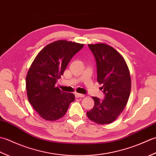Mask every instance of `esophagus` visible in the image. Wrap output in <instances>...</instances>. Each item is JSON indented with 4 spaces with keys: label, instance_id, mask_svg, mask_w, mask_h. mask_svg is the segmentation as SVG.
Here are the masks:
<instances>
[{
    "label": "esophagus",
    "instance_id": "34e87169",
    "mask_svg": "<svg viewBox=\"0 0 156 156\" xmlns=\"http://www.w3.org/2000/svg\"><path fill=\"white\" fill-rule=\"evenodd\" d=\"M75 97L76 98H83L85 97L84 94H79V93H75Z\"/></svg>",
    "mask_w": 156,
    "mask_h": 156
}]
</instances>
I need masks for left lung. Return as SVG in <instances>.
Instances as JSON below:
<instances>
[{
    "label": "left lung",
    "instance_id": "obj_1",
    "mask_svg": "<svg viewBox=\"0 0 156 156\" xmlns=\"http://www.w3.org/2000/svg\"><path fill=\"white\" fill-rule=\"evenodd\" d=\"M96 59L97 81L101 84L104 98L92 97L94 108L87 112L92 121L106 125L114 121L121 113L131 93V81L128 66L120 54L106 44H88Z\"/></svg>",
    "mask_w": 156,
    "mask_h": 156
}]
</instances>
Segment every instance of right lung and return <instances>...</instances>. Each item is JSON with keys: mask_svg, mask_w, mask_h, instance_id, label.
<instances>
[{"mask_svg": "<svg viewBox=\"0 0 156 156\" xmlns=\"http://www.w3.org/2000/svg\"><path fill=\"white\" fill-rule=\"evenodd\" d=\"M84 44L57 40L45 46L35 58L26 77L27 98L40 117L48 121L65 115L75 95L55 87L70 60Z\"/></svg>", "mask_w": 156, "mask_h": 156, "instance_id": "add662e5", "label": "right lung"}]
</instances>
